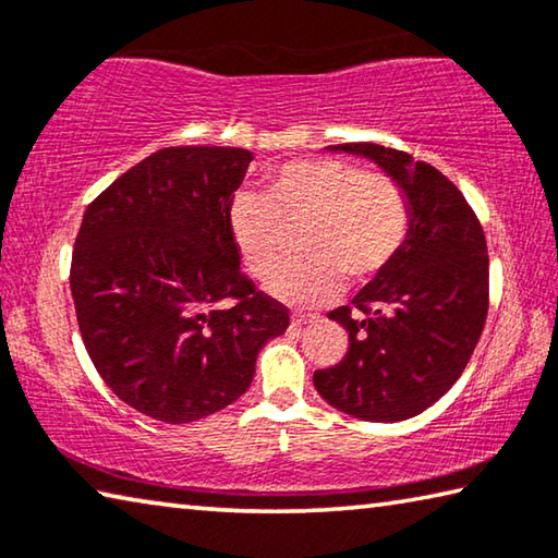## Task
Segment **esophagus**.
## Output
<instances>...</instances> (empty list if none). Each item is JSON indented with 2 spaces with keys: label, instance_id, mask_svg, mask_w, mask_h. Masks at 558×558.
Wrapping results in <instances>:
<instances>
[{
  "label": "esophagus",
  "instance_id": "34e87169",
  "mask_svg": "<svg viewBox=\"0 0 558 558\" xmlns=\"http://www.w3.org/2000/svg\"><path fill=\"white\" fill-rule=\"evenodd\" d=\"M317 319H319V315H315V313H292V325H295V327L315 325Z\"/></svg>",
  "mask_w": 558,
  "mask_h": 558
}]
</instances>
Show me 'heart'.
<instances>
[{
	"instance_id": "obj_1",
	"label": "heart",
	"mask_w": 558,
	"mask_h": 558,
	"mask_svg": "<svg viewBox=\"0 0 558 558\" xmlns=\"http://www.w3.org/2000/svg\"><path fill=\"white\" fill-rule=\"evenodd\" d=\"M231 235L251 276L266 278L302 223L305 256L268 280L272 295L292 305H317L342 282H366L399 256L411 211L399 182L339 162L295 159L278 169L263 194H241L231 206Z\"/></svg>"
}]
</instances>
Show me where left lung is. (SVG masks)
<instances>
[{"label":"left lung","mask_w":558,"mask_h":558,"mask_svg":"<svg viewBox=\"0 0 558 558\" xmlns=\"http://www.w3.org/2000/svg\"><path fill=\"white\" fill-rule=\"evenodd\" d=\"M374 159L411 206L403 248L349 305L329 313L349 332L344 359L315 389L354 418L396 423L426 411L465 369L489 307V258L460 189L426 162L374 143L335 145Z\"/></svg>","instance_id":"8db88e82"}]
</instances>
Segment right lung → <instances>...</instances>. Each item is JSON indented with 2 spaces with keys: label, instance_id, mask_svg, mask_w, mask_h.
<instances>
[{
  "label": "right lung",
  "instance_id": "obj_1",
  "mask_svg": "<svg viewBox=\"0 0 558 558\" xmlns=\"http://www.w3.org/2000/svg\"><path fill=\"white\" fill-rule=\"evenodd\" d=\"M243 147H165L83 214L71 258L78 329L120 401L192 423L248 389L256 356L290 325L253 286L231 235Z\"/></svg>",
  "mask_w": 558,
  "mask_h": 558
}]
</instances>
